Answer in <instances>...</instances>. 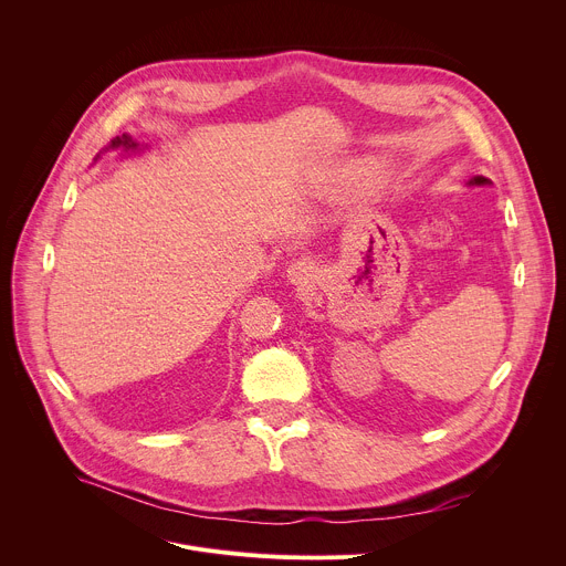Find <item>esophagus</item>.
<instances>
[{
  "mask_svg": "<svg viewBox=\"0 0 566 566\" xmlns=\"http://www.w3.org/2000/svg\"><path fill=\"white\" fill-rule=\"evenodd\" d=\"M286 277L293 282V284H310L318 277V269L314 262L310 260H297L289 266L286 271Z\"/></svg>",
  "mask_w": 566,
  "mask_h": 566,
  "instance_id": "1",
  "label": "esophagus"
}]
</instances>
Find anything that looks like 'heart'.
Returning <instances> with one entry per match:
<instances>
[{
  "label": "heart",
  "instance_id": "b5f03b06",
  "mask_svg": "<svg viewBox=\"0 0 566 566\" xmlns=\"http://www.w3.org/2000/svg\"><path fill=\"white\" fill-rule=\"evenodd\" d=\"M377 182V178H375V171H370V169H354V171H349V176H347V180H345V185L349 187V189H368V187H373Z\"/></svg>",
  "mask_w": 566,
  "mask_h": 566
}]
</instances>
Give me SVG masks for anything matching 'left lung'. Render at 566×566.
Listing matches in <instances>:
<instances>
[{
    "instance_id": "8db88e82",
    "label": "left lung",
    "mask_w": 566,
    "mask_h": 566,
    "mask_svg": "<svg viewBox=\"0 0 566 566\" xmlns=\"http://www.w3.org/2000/svg\"><path fill=\"white\" fill-rule=\"evenodd\" d=\"M472 182H474V185H485V182H490V180H488V178H483V176H476Z\"/></svg>"
}]
</instances>
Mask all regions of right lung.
<instances>
[{
	"mask_svg": "<svg viewBox=\"0 0 566 566\" xmlns=\"http://www.w3.org/2000/svg\"><path fill=\"white\" fill-rule=\"evenodd\" d=\"M108 148H113V150H117V148H137V142H133V137L124 133V135L115 137V139L108 144Z\"/></svg>",
	"mask_w": 566,
	"mask_h": 566,
	"instance_id": "add662e5",
	"label": "right lung"
}]
</instances>
